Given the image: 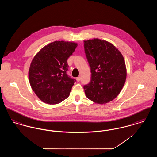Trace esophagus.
Masks as SVG:
<instances>
[{
  "instance_id": "1",
  "label": "esophagus",
  "mask_w": 157,
  "mask_h": 157,
  "mask_svg": "<svg viewBox=\"0 0 157 157\" xmlns=\"http://www.w3.org/2000/svg\"><path fill=\"white\" fill-rule=\"evenodd\" d=\"M80 80H81V77H80V76H78V77L76 78V81H77L78 82L80 81Z\"/></svg>"
}]
</instances>
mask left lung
<instances>
[{
  "instance_id": "obj_1",
  "label": "left lung",
  "mask_w": 157,
  "mask_h": 157,
  "mask_svg": "<svg viewBox=\"0 0 157 157\" xmlns=\"http://www.w3.org/2000/svg\"><path fill=\"white\" fill-rule=\"evenodd\" d=\"M83 44L91 72L90 82L83 86L86 96L97 104L108 103L118 96L125 82L124 57L107 41L94 39Z\"/></svg>"
}]
</instances>
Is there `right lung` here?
<instances>
[{
	"label": "right lung",
	"instance_id": "obj_1",
	"mask_svg": "<svg viewBox=\"0 0 157 157\" xmlns=\"http://www.w3.org/2000/svg\"><path fill=\"white\" fill-rule=\"evenodd\" d=\"M77 46L74 42L55 41L32 60L29 71L30 86L44 102L57 104L69 97L76 80L67 75V60Z\"/></svg>",
	"mask_w": 157,
	"mask_h": 157
}]
</instances>
